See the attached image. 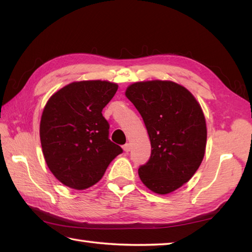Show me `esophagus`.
I'll return each instance as SVG.
<instances>
[{
  "label": "esophagus",
  "instance_id": "esophagus-1",
  "mask_svg": "<svg viewBox=\"0 0 252 252\" xmlns=\"http://www.w3.org/2000/svg\"><path fill=\"white\" fill-rule=\"evenodd\" d=\"M123 151H125L126 153H129L131 151V145L129 143H126V145H123Z\"/></svg>",
  "mask_w": 252,
  "mask_h": 252
}]
</instances>
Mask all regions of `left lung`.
Wrapping results in <instances>:
<instances>
[{
	"mask_svg": "<svg viewBox=\"0 0 252 252\" xmlns=\"http://www.w3.org/2000/svg\"><path fill=\"white\" fill-rule=\"evenodd\" d=\"M126 96L140 112L151 140L148 161L138 168L147 189L165 195L187 183L206 152L207 126L199 103L172 81L135 82Z\"/></svg>",
	"mask_w": 252,
	"mask_h": 252,
	"instance_id": "left-lung-1",
	"label": "left lung"
}]
</instances>
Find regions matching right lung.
<instances>
[{
	"instance_id": "right-lung-1",
	"label": "right lung",
	"mask_w": 252,
	"mask_h": 252,
	"mask_svg": "<svg viewBox=\"0 0 252 252\" xmlns=\"http://www.w3.org/2000/svg\"><path fill=\"white\" fill-rule=\"evenodd\" d=\"M118 85L101 80L67 84L53 94L40 122L45 162L55 178L73 189H85L103 178L122 148L109 140L104 107Z\"/></svg>"
}]
</instances>
